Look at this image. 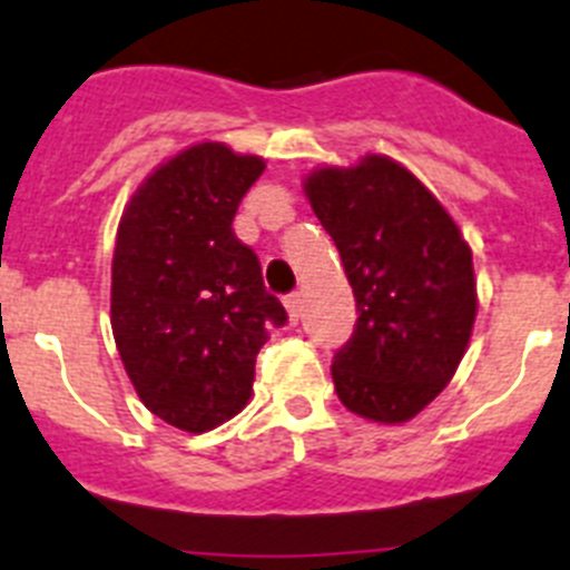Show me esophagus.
I'll use <instances>...</instances> for the list:
<instances>
[{"label": "esophagus", "instance_id": "esophagus-1", "mask_svg": "<svg viewBox=\"0 0 570 570\" xmlns=\"http://www.w3.org/2000/svg\"><path fill=\"white\" fill-rule=\"evenodd\" d=\"M284 306H286V315H289L292 324H298V321H301V295H298V292L286 295Z\"/></svg>", "mask_w": 570, "mask_h": 570}]
</instances>
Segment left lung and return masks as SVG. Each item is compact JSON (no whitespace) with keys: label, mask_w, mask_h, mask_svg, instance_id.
<instances>
[{"label":"left lung","mask_w":570,"mask_h":570,"mask_svg":"<svg viewBox=\"0 0 570 570\" xmlns=\"http://www.w3.org/2000/svg\"><path fill=\"white\" fill-rule=\"evenodd\" d=\"M304 191L358 309L333 361L335 393L361 419L410 422L468 350L479 306L473 252L433 191L384 155L315 168Z\"/></svg>","instance_id":"1"}]
</instances>
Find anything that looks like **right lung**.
Masks as SVG:
<instances>
[{
	"mask_svg": "<svg viewBox=\"0 0 570 570\" xmlns=\"http://www.w3.org/2000/svg\"><path fill=\"white\" fill-rule=\"evenodd\" d=\"M266 163L197 142L140 183L117 226L111 330L140 402L206 433L249 404L257 350L286 309L232 232Z\"/></svg>",
	"mask_w": 570,
	"mask_h": 570,
	"instance_id": "right-lung-1",
	"label": "right lung"
}]
</instances>
